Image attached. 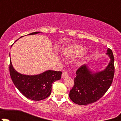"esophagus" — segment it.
<instances>
[{
	"label": "esophagus",
	"instance_id": "34e87169",
	"mask_svg": "<svg viewBox=\"0 0 121 121\" xmlns=\"http://www.w3.org/2000/svg\"><path fill=\"white\" fill-rule=\"evenodd\" d=\"M68 77L67 72H64V73L62 74V78H67Z\"/></svg>",
	"mask_w": 121,
	"mask_h": 121
}]
</instances>
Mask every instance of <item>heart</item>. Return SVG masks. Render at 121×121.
<instances>
[{"instance_id":"1","label":"heart","mask_w":121,"mask_h":121,"mask_svg":"<svg viewBox=\"0 0 121 121\" xmlns=\"http://www.w3.org/2000/svg\"><path fill=\"white\" fill-rule=\"evenodd\" d=\"M86 47L81 44H71L63 47L61 50V53L64 57L69 58H74L80 56V57L81 58L79 60L81 61V58L85 56L84 53L86 51Z\"/></svg>"}]
</instances>
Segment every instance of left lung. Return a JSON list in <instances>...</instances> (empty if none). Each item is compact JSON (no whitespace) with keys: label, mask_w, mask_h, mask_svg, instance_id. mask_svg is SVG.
Masks as SVG:
<instances>
[{"label":"left lung","mask_w":121,"mask_h":121,"mask_svg":"<svg viewBox=\"0 0 121 121\" xmlns=\"http://www.w3.org/2000/svg\"><path fill=\"white\" fill-rule=\"evenodd\" d=\"M110 61L104 70L93 73L87 64L81 65L76 71L74 85L69 91L71 101L80 105L94 103L108 91L112 82L115 73L112 51L107 50Z\"/></svg>","instance_id":"left-lung-1"}]
</instances>
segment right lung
<instances>
[{
    "label": "right lung",
    "mask_w": 121,
    "mask_h": 121,
    "mask_svg": "<svg viewBox=\"0 0 121 121\" xmlns=\"http://www.w3.org/2000/svg\"><path fill=\"white\" fill-rule=\"evenodd\" d=\"M40 33L37 31L28 35H36ZM9 71L11 78L16 87L24 97L33 101H40L50 96L52 84L60 80L62 74L61 71L47 70L38 75H24L14 69L11 61Z\"/></svg>",
    "instance_id": "1"
}]
</instances>
